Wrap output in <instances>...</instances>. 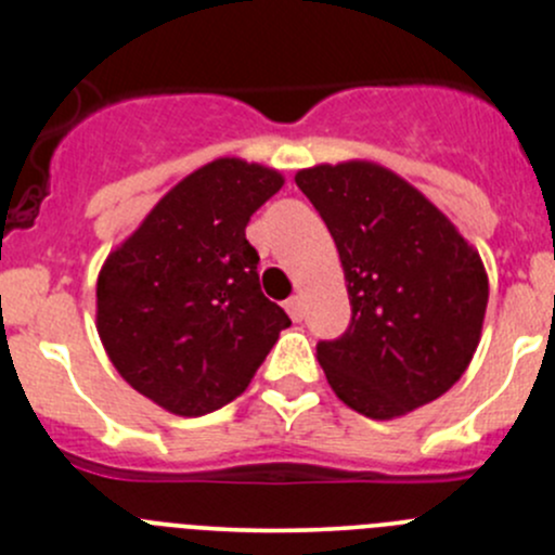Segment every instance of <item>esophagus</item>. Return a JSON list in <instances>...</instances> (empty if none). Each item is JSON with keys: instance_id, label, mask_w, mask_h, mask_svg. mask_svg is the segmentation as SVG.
<instances>
[{"instance_id": "1", "label": "esophagus", "mask_w": 555, "mask_h": 555, "mask_svg": "<svg viewBox=\"0 0 555 555\" xmlns=\"http://www.w3.org/2000/svg\"><path fill=\"white\" fill-rule=\"evenodd\" d=\"M284 309H287L289 317H293V322H300V319H304V313H306L304 300H300L298 295H295V298H289L287 304H284Z\"/></svg>"}]
</instances>
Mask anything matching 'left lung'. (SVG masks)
Returning <instances> with one entry per match:
<instances>
[{
    "label": "left lung",
    "instance_id": "obj_1",
    "mask_svg": "<svg viewBox=\"0 0 555 555\" xmlns=\"http://www.w3.org/2000/svg\"><path fill=\"white\" fill-rule=\"evenodd\" d=\"M338 246L351 322L317 344L335 395L367 418L438 400L467 371L489 304L480 255L413 184L367 160L295 173Z\"/></svg>",
    "mask_w": 555,
    "mask_h": 555
}]
</instances>
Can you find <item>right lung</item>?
Segmentation results:
<instances>
[{"label": "right lung", "mask_w": 555, "mask_h": 555, "mask_svg": "<svg viewBox=\"0 0 555 555\" xmlns=\"http://www.w3.org/2000/svg\"><path fill=\"white\" fill-rule=\"evenodd\" d=\"M276 169L217 158L188 173L102 266L96 330L115 371L177 416L236 400L279 333L260 289L249 217L279 193Z\"/></svg>", "instance_id": "1"}]
</instances>
